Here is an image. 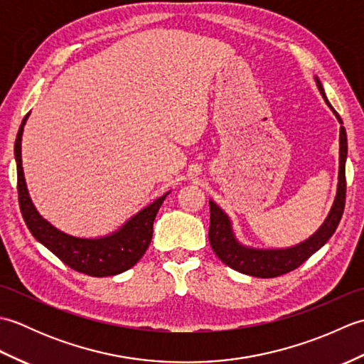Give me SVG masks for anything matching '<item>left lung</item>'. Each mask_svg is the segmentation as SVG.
<instances>
[{
	"label": "left lung",
	"instance_id": "obj_1",
	"mask_svg": "<svg viewBox=\"0 0 364 364\" xmlns=\"http://www.w3.org/2000/svg\"><path fill=\"white\" fill-rule=\"evenodd\" d=\"M318 87L321 94L326 100L327 105L328 100L323 94V89L321 82L318 81ZM335 112L339 123H343L339 114L331 107ZM346 156H347V137L346 129L341 127L339 129V183H338V194L335 198L333 208L328 214L327 220L319 228L316 235H313L308 241L301 242L296 247L284 250H257V249H247L239 244L233 231H231V223L220 208L214 202H210V231H208V237H210V244L213 247L214 253L218 255L219 259L231 269L237 270L241 274H247L252 277L259 278H274L280 277L283 274H288L291 270L297 269L300 264L311 257L314 252H318L321 247L326 244L330 236L335 233L338 228V223L343 218L344 206H346Z\"/></svg>",
	"mask_w": 364,
	"mask_h": 364
}]
</instances>
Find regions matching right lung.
Instances as JSON below:
<instances>
[{"instance_id": "obj_1", "label": "right lung", "mask_w": 364, "mask_h": 364, "mask_svg": "<svg viewBox=\"0 0 364 364\" xmlns=\"http://www.w3.org/2000/svg\"><path fill=\"white\" fill-rule=\"evenodd\" d=\"M29 115V114H28ZM28 115L23 119L17 139H15V161H17V191L23 219L31 233L46 249L72 267L76 272L90 277H109L125 272L144 257L153 236V222L166 196L149 205L122 230L102 239H81L68 236L54 228L36 211L28 196L25 176L21 167V134Z\"/></svg>"}]
</instances>
